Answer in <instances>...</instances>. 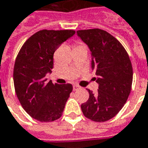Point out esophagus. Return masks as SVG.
Masks as SVG:
<instances>
[{"label": "esophagus", "mask_w": 148, "mask_h": 148, "mask_svg": "<svg viewBox=\"0 0 148 148\" xmlns=\"http://www.w3.org/2000/svg\"><path fill=\"white\" fill-rule=\"evenodd\" d=\"M80 89H81V87L79 86H77V85H74V86H73V90H74V91H76V90H80Z\"/></svg>", "instance_id": "esophagus-1"}]
</instances>
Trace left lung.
<instances>
[{
	"mask_svg": "<svg viewBox=\"0 0 148 148\" xmlns=\"http://www.w3.org/2000/svg\"><path fill=\"white\" fill-rule=\"evenodd\" d=\"M90 49L91 67L95 71L99 90L81 104L86 117L104 122L121 110L131 90L133 68L126 50L120 41L106 31L95 28L76 32Z\"/></svg>",
	"mask_w": 148,
	"mask_h": 148,
	"instance_id": "left-lung-1",
	"label": "left lung"
}]
</instances>
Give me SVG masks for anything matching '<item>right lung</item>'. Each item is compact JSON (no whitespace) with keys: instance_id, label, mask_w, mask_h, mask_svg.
I'll list each match as a JSON object with an SVG mask.
<instances>
[{"instance_id":"1","label":"right lung","mask_w":148,"mask_h":148,"mask_svg":"<svg viewBox=\"0 0 148 148\" xmlns=\"http://www.w3.org/2000/svg\"><path fill=\"white\" fill-rule=\"evenodd\" d=\"M75 34L73 30H41L26 40L17 55L14 84L22 107L32 118L50 122L61 117L72 91L71 84L47 82L53 67V53Z\"/></svg>"}]
</instances>
